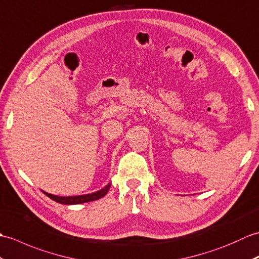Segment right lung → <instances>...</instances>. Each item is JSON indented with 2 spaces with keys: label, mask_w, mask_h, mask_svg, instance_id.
I'll use <instances>...</instances> for the list:
<instances>
[{
  "label": "right lung",
  "mask_w": 259,
  "mask_h": 259,
  "mask_svg": "<svg viewBox=\"0 0 259 259\" xmlns=\"http://www.w3.org/2000/svg\"><path fill=\"white\" fill-rule=\"evenodd\" d=\"M111 187V184L108 183L107 185L97 191L95 193L92 194H86V195H78V196H56V195H52L49 194L47 192H43L48 197H50L51 199L55 200L56 203L60 204H64V205H75V204H83V203H88V202H93V200L100 199L102 197H104L105 195L107 194L108 189Z\"/></svg>",
  "instance_id": "1"
}]
</instances>
